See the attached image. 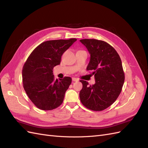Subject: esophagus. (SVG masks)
Wrapping results in <instances>:
<instances>
[{
	"label": "esophagus",
	"instance_id": "1",
	"mask_svg": "<svg viewBox=\"0 0 148 148\" xmlns=\"http://www.w3.org/2000/svg\"><path fill=\"white\" fill-rule=\"evenodd\" d=\"M72 80H73V82H78V79L73 77V78H72Z\"/></svg>",
	"mask_w": 148,
	"mask_h": 148
}]
</instances>
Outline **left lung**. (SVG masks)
<instances>
[{"mask_svg":"<svg viewBox=\"0 0 148 148\" xmlns=\"http://www.w3.org/2000/svg\"><path fill=\"white\" fill-rule=\"evenodd\" d=\"M90 53L88 71L95 75V84L80 80L83 88L79 92L82 104L94 111H101L110 106L122 91L125 74L120 57L107 42L95 39L80 40Z\"/></svg>","mask_w":148,"mask_h":148,"instance_id":"obj_1","label":"left lung"}]
</instances>
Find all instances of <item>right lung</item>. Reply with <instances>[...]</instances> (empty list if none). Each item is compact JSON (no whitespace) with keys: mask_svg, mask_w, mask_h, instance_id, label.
Segmentation results:
<instances>
[{"mask_svg":"<svg viewBox=\"0 0 148 148\" xmlns=\"http://www.w3.org/2000/svg\"><path fill=\"white\" fill-rule=\"evenodd\" d=\"M77 39L47 41L36 47L22 69V81L29 99L39 109L51 110L59 107L71 78L54 79L53 68L59 65L62 54Z\"/></svg>","mask_w":148,"mask_h":148,"instance_id":"obj_1","label":"right lung"}]
</instances>
